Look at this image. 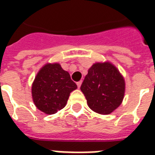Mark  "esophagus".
Listing matches in <instances>:
<instances>
[{"instance_id":"obj_1","label":"esophagus","mask_w":155,"mask_h":155,"mask_svg":"<svg viewBox=\"0 0 155 155\" xmlns=\"http://www.w3.org/2000/svg\"><path fill=\"white\" fill-rule=\"evenodd\" d=\"M76 84H77V86H78V88H80L81 87V84H82V81H79V82H77V83H76Z\"/></svg>"}]
</instances>
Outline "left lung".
Segmentation results:
<instances>
[{"label": "left lung", "mask_w": 155, "mask_h": 155, "mask_svg": "<svg viewBox=\"0 0 155 155\" xmlns=\"http://www.w3.org/2000/svg\"><path fill=\"white\" fill-rule=\"evenodd\" d=\"M81 90L92 110L98 114H110L123 101L125 81L111 62H96L89 69Z\"/></svg>", "instance_id": "left-lung-1"}]
</instances>
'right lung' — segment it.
Returning a JSON list of instances; mask_svg holds the SVG:
<instances>
[{
	"label": "right lung",
	"mask_w": 155,
	"mask_h": 155,
	"mask_svg": "<svg viewBox=\"0 0 155 155\" xmlns=\"http://www.w3.org/2000/svg\"><path fill=\"white\" fill-rule=\"evenodd\" d=\"M76 89V84L61 64L46 63L32 83V100L41 112L53 114L65 106L71 92Z\"/></svg>",
	"instance_id": "right-lung-1"
}]
</instances>
